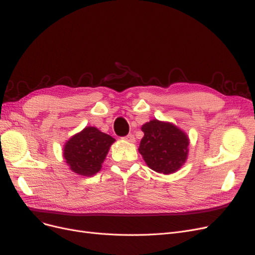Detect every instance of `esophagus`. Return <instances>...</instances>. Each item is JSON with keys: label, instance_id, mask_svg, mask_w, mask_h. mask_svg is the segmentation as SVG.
Returning a JSON list of instances; mask_svg holds the SVG:
<instances>
[{"label": "esophagus", "instance_id": "34e87169", "mask_svg": "<svg viewBox=\"0 0 255 255\" xmlns=\"http://www.w3.org/2000/svg\"><path fill=\"white\" fill-rule=\"evenodd\" d=\"M125 140H127V141L129 142V143H134V142H135V137H134V135H132V134H128V136L125 137Z\"/></svg>", "mask_w": 255, "mask_h": 255}]
</instances>
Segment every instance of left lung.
Listing matches in <instances>:
<instances>
[{
	"label": "left lung",
	"instance_id": "obj_1",
	"mask_svg": "<svg viewBox=\"0 0 255 255\" xmlns=\"http://www.w3.org/2000/svg\"><path fill=\"white\" fill-rule=\"evenodd\" d=\"M143 137L138 151L145 164L158 173L176 172L185 164L189 151L187 134L171 122L152 119L141 127Z\"/></svg>",
	"mask_w": 255,
	"mask_h": 255
}]
</instances>
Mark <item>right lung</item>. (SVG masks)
Here are the masks:
<instances>
[{
	"label": "right lung",
	"instance_id": "1",
	"mask_svg": "<svg viewBox=\"0 0 255 255\" xmlns=\"http://www.w3.org/2000/svg\"><path fill=\"white\" fill-rule=\"evenodd\" d=\"M115 139L95 127H86L69 138L63 155L70 170L82 176L98 173Z\"/></svg>",
	"mask_w": 255,
	"mask_h": 255
}]
</instances>
